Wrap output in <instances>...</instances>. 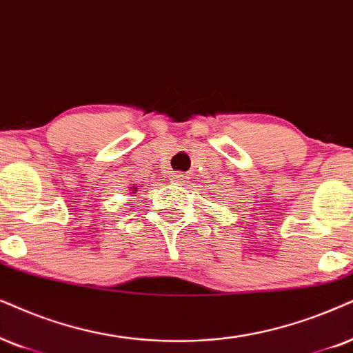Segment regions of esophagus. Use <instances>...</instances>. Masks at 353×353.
<instances>
[{
	"label": "esophagus",
	"mask_w": 353,
	"mask_h": 353,
	"mask_svg": "<svg viewBox=\"0 0 353 353\" xmlns=\"http://www.w3.org/2000/svg\"><path fill=\"white\" fill-rule=\"evenodd\" d=\"M185 174H182V172H174L172 174V176H171V179L174 181V182H182V181H184L185 179Z\"/></svg>",
	"instance_id": "esophagus-1"
}]
</instances>
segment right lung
Returning a JSON list of instances; mask_svg holds the SVG:
<instances>
[{
	"label": "right lung",
	"mask_w": 353,
	"mask_h": 353,
	"mask_svg": "<svg viewBox=\"0 0 353 353\" xmlns=\"http://www.w3.org/2000/svg\"><path fill=\"white\" fill-rule=\"evenodd\" d=\"M132 189H133V190H135V187H132Z\"/></svg>",
	"instance_id": "obj_1"
}]
</instances>
